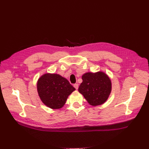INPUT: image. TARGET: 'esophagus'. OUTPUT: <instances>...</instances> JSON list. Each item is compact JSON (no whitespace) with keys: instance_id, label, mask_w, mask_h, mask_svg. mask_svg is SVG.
Instances as JSON below:
<instances>
[{"instance_id":"34e87169","label":"esophagus","mask_w":149,"mask_h":149,"mask_svg":"<svg viewBox=\"0 0 149 149\" xmlns=\"http://www.w3.org/2000/svg\"><path fill=\"white\" fill-rule=\"evenodd\" d=\"M74 87L75 88V89L77 90L78 88H79V84H74Z\"/></svg>"}]
</instances>
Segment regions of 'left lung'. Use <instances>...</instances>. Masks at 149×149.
I'll use <instances>...</instances> for the list:
<instances>
[{
	"instance_id": "left-lung-1",
	"label": "left lung",
	"mask_w": 149,
	"mask_h": 149,
	"mask_svg": "<svg viewBox=\"0 0 149 149\" xmlns=\"http://www.w3.org/2000/svg\"><path fill=\"white\" fill-rule=\"evenodd\" d=\"M82 79L78 91L90 105L97 106L106 102L111 92L112 85L106 73L86 72L82 75Z\"/></svg>"
}]
</instances>
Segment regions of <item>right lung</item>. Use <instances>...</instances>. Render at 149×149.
Segmentation results:
<instances>
[{"instance_id":"obj_1","label":"right lung","mask_w":149,"mask_h":149,"mask_svg":"<svg viewBox=\"0 0 149 149\" xmlns=\"http://www.w3.org/2000/svg\"><path fill=\"white\" fill-rule=\"evenodd\" d=\"M75 90L66 78L57 74L47 73L37 81V91L41 100L53 109L62 108L68 96Z\"/></svg>"}]
</instances>
